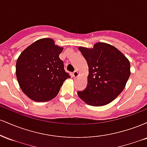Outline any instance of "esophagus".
I'll use <instances>...</instances> for the list:
<instances>
[{
    "label": "esophagus",
    "instance_id": "1",
    "mask_svg": "<svg viewBox=\"0 0 147 147\" xmlns=\"http://www.w3.org/2000/svg\"><path fill=\"white\" fill-rule=\"evenodd\" d=\"M72 76H73L74 77H78L79 76V71H77V70H75V71L73 72V73H72Z\"/></svg>",
    "mask_w": 147,
    "mask_h": 147
}]
</instances>
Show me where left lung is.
I'll use <instances>...</instances> for the list:
<instances>
[{
  "label": "left lung",
  "mask_w": 147,
  "mask_h": 147,
  "mask_svg": "<svg viewBox=\"0 0 147 147\" xmlns=\"http://www.w3.org/2000/svg\"><path fill=\"white\" fill-rule=\"evenodd\" d=\"M88 65V85L77 92L79 98L93 106L106 105L122 92L131 75L125 55L113 45L98 42L93 48L79 47Z\"/></svg>",
  "instance_id": "obj_1"
}]
</instances>
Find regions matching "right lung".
<instances>
[{
	"instance_id": "right-lung-1",
	"label": "right lung",
	"mask_w": 147,
	"mask_h": 147,
	"mask_svg": "<svg viewBox=\"0 0 147 147\" xmlns=\"http://www.w3.org/2000/svg\"><path fill=\"white\" fill-rule=\"evenodd\" d=\"M63 48L52 38L37 40L21 52L16 61V75L23 92L35 102H48L59 93L66 79L59 58Z\"/></svg>"
}]
</instances>
